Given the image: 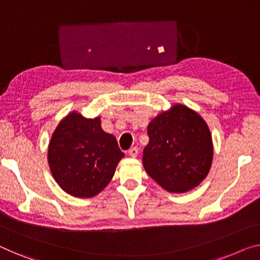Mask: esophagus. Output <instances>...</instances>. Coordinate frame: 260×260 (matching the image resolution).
<instances>
[{
    "mask_svg": "<svg viewBox=\"0 0 260 260\" xmlns=\"http://www.w3.org/2000/svg\"><path fill=\"white\" fill-rule=\"evenodd\" d=\"M138 154H139L138 147H133V148H131L128 150V155H129V156H132V157H137Z\"/></svg>",
    "mask_w": 260,
    "mask_h": 260,
    "instance_id": "obj_1",
    "label": "esophagus"
}]
</instances>
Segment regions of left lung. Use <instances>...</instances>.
<instances>
[{"mask_svg":"<svg viewBox=\"0 0 260 260\" xmlns=\"http://www.w3.org/2000/svg\"><path fill=\"white\" fill-rule=\"evenodd\" d=\"M143 167L166 190L183 192L208 175L212 161V140L207 123L196 112L175 105L153 119L147 128Z\"/></svg>","mask_w":260,"mask_h":260,"instance_id":"obj_1","label":"left lung"}]
</instances>
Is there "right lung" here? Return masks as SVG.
<instances>
[{
  "label": "right lung",
  "instance_id": "right-lung-1",
  "mask_svg": "<svg viewBox=\"0 0 260 260\" xmlns=\"http://www.w3.org/2000/svg\"><path fill=\"white\" fill-rule=\"evenodd\" d=\"M123 153L117 139L103 131L100 119L71 113L53 133L49 145V166L57 183L76 197H92L114 175Z\"/></svg>",
  "mask_w": 260,
  "mask_h": 260
}]
</instances>
